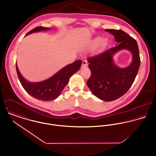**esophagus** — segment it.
<instances>
[{"mask_svg":"<svg viewBox=\"0 0 156 156\" xmlns=\"http://www.w3.org/2000/svg\"><path fill=\"white\" fill-rule=\"evenodd\" d=\"M88 66V62L87 60H83L82 61V67H87Z\"/></svg>","mask_w":156,"mask_h":156,"instance_id":"obj_1","label":"esophagus"}]
</instances>
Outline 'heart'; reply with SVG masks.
<instances>
[{"label":"heart","instance_id":"b5f03b06","mask_svg":"<svg viewBox=\"0 0 156 156\" xmlns=\"http://www.w3.org/2000/svg\"><path fill=\"white\" fill-rule=\"evenodd\" d=\"M103 38H101L100 37H96L94 40V41H93V45L95 47L98 46V45L101 44V43L103 42Z\"/></svg>","mask_w":156,"mask_h":156}]
</instances>
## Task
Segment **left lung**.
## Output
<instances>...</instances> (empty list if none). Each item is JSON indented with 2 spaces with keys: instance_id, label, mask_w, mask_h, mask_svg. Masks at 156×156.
Segmentation results:
<instances>
[{
  "instance_id": "left-lung-1",
  "label": "left lung",
  "mask_w": 156,
  "mask_h": 156,
  "mask_svg": "<svg viewBox=\"0 0 156 156\" xmlns=\"http://www.w3.org/2000/svg\"><path fill=\"white\" fill-rule=\"evenodd\" d=\"M114 35L118 44L88 58L91 74L87 82L91 92L98 98L111 101L124 95L132 87L140 67V59L136 41L123 30L105 29ZM122 49L130 50L133 60L128 67L121 69L114 65L112 55Z\"/></svg>"
}]
</instances>
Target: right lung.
<instances>
[{"mask_svg":"<svg viewBox=\"0 0 156 156\" xmlns=\"http://www.w3.org/2000/svg\"><path fill=\"white\" fill-rule=\"evenodd\" d=\"M49 27H37L26 35L33 32L48 30ZM82 61L77 60L73 63L64 67L48 79L37 83H30L24 79L20 74L16 64V71L19 80L23 88L32 97L43 101H50L56 99L67 85L69 78L76 73L81 67Z\"/></svg>","mask_w":156,"mask_h":156,"instance_id":"1","label":"right lung"}]
</instances>
